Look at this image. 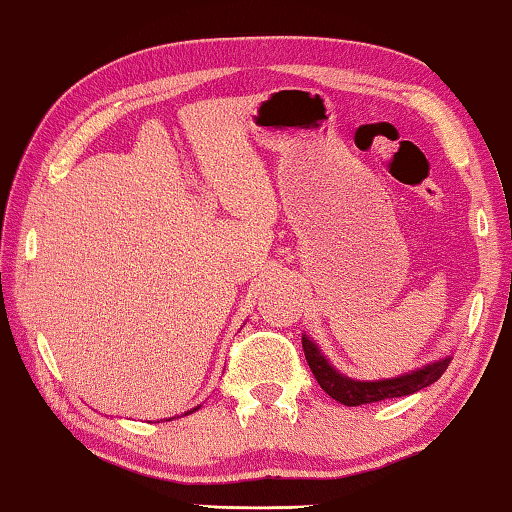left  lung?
<instances>
[{
  "instance_id": "1",
  "label": "left lung",
  "mask_w": 512,
  "mask_h": 512,
  "mask_svg": "<svg viewBox=\"0 0 512 512\" xmlns=\"http://www.w3.org/2000/svg\"><path fill=\"white\" fill-rule=\"evenodd\" d=\"M302 348L304 357L309 361L311 373L316 375V380L322 389H325L329 396L338 403L357 407L366 403H377V400L384 398H400L410 396L414 391H421L430 387L432 382H437L446 366L451 364V357H444L439 361H432L423 368H416L412 373H405L400 377H389V380H375V382H361V380H350L336 371V368L329 364V361L322 357L318 345L311 341L309 336H302Z\"/></svg>"
}]
</instances>
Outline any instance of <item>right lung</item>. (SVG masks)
<instances>
[{
    "label": "right lung",
    "instance_id": "1",
    "mask_svg": "<svg viewBox=\"0 0 512 512\" xmlns=\"http://www.w3.org/2000/svg\"><path fill=\"white\" fill-rule=\"evenodd\" d=\"M196 410H199V407H194V410H190V412H185V414H192V412H196Z\"/></svg>",
    "mask_w": 512,
    "mask_h": 512
}]
</instances>
